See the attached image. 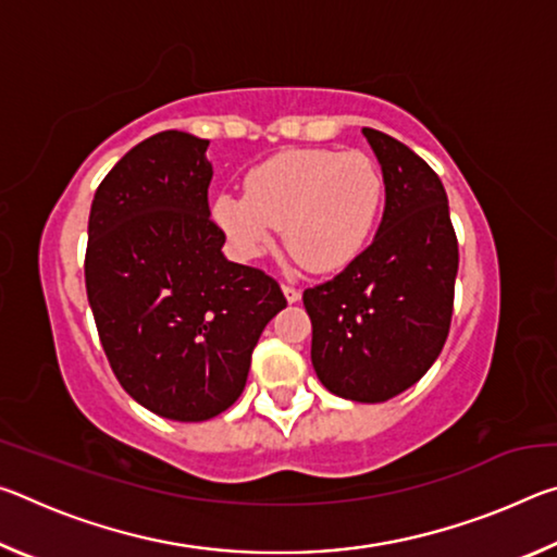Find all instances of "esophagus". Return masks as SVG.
<instances>
[{
  "instance_id": "1",
  "label": "esophagus",
  "mask_w": 557,
  "mask_h": 557,
  "mask_svg": "<svg viewBox=\"0 0 557 557\" xmlns=\"http://www.w3.org/2000/svg\"><path fill=\"white\" fill-rule=\"evenodd\" d=\"M282 292H285V297H287V301H292V305L301 299V292L295 285H287V282H285V285H282Z\"/></svg>"
}]
</instances>
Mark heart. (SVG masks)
<instances>
[{"mask_svg":"<svg viewBox=\"0 0 557 557\" xmlns=\"http://www.w3.org/2000/svg\"><path fill=\"white\" fill-rule=\"evenodd\" d=\"M383 186L379 164L363 152L287 149L250 169L245 196L221 194L213 219L245 256H258L282 228L299 265L332 272L369 243Z\"/></svg>","mask_w":557,"mask_h":557,"instance_id":"heart-1","label":"heart"}]
</instances>
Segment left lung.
Returning <instances> with one entry per match:
<instances>
[{
    "instance_id": "left-lung-1",
    "label": "left lung",
    "mask_w": 557,
    "mask_h": 557,
    "mask_svg": "<svg viewBox=\"0 0 557 557\" xmlns=\"http://www.w3.org/2000/svg\"><path fill=\"white\" fill-rule=\"evenodd\" d=\"M379 157L385 209L373 243L334 280L305 289L312 366L326 391L383 403L408 391L447 342L457 235L445 186L425 159L385 132L363 127Z\"/></svg>"
}]
</instances>
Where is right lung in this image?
Listing matches in <instances>:
<instances>
[{"label": "right lung", "mask_w": 557, "mask_h": 557, "mask_svg": "<svg viewBox=\"0 0 557 557\" xmlns=\"http://www.w3.org/2000/svg\"><path fill=\"white\" fill-rule=\"evenodd\" d=\"M209 139L166 129L132 147L98 186L86 289L117 381L154 414L211 420L240 398L262 329L287 299L221 252Z\"/></svg>", "instance_id": "right-lung-1"}]
</instances>
